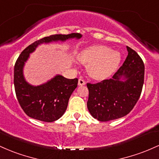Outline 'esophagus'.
Here are the masks:
<instances>
[{"label":"esophagus","instance_id":"34e87169","mask_svg":"<svg viewBox=\"0 0 159 159\" xmlns=\"http://www.w3.org/2000/svg\"><path fill=\"white\" fill-rule=\"evenodd\" d=\"M85 85V81L83 80V79H81V78H80L79 80H78V85Z\"/></svg>","mask_w":159,"mask_h":159}]
</instances>
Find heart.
<instances>
[{
	"instance_id": "heart-1",
	"label": "heart",
	"mask_w": 159,
	"mask_h": 159,
	"mask_svg": "<svg viewBox=\"0 0 159 159\" xmlns=\"http://www.w3.org/2000/svg\"><path fill=\"white\" fill-rule=\"evenodd\" d=\"M79 59L87 65L89 76L95 80H102L116 70L121 61V54L116 50L103 45H94L83 49Z\"/></svg>"
}]
</instances>
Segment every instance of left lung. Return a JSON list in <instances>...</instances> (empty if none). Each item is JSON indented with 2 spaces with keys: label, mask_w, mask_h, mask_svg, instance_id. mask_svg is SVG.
Instances as JSON below:
<instances>
[{
  "label": "left lung",
  "mask_w": 159,
  "mask_h": 159,
  "mask_svg": "<svg viewBox=\"0 0 159 159\" xmlns=\"http://www.w3.org/2000/svg\"><path fill=\"white\" fill-rule=\"evenodd\" d=\"M128 56L113 78L87 83V107L92 117L107 122L125 116L138 101L144 81V65L139 55L128 46Z\"/></svg>",
  "instance_id": "obj_1"
}]
</instances>
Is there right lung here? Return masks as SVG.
I'll use <instances>...</instances> for the list:
<instances>
[{"mask_svg": "<svg viewBox=\"0 0 159 159\" xmlns=\"http://www.w3.org/2000/svg\"><path fill=\"white\" fill-rule=\"evenodd\" d=\"M82 36L81 34L73 33L43 37L28 46L19 56L14 67V86L18 101L29 117L46 122L58 120L65 113L69 98L78 83L77 78L67 79L57 74L43 84H30L24 76V67L30 54L42 44L79 40Z\"/></svg>", "mask_w": 159, "mask_h": 159, "instance_id": "obj_1", "label": "right lung"}]
</instances>
